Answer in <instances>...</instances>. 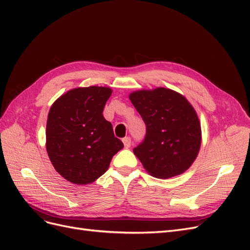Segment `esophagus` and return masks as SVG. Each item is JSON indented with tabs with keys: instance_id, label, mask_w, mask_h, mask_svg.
Returning <instances> with one entry per match:
<instances>
[{
	"instance_id": "34e87169",
	"label": "esophagus",
	"mask_w": 250,
	"mask_h": 250,
	"mask_svg": "<svg viewBox=\"0 0 250 250\" xmlns=\"http://www.w3.org/2000/svg\"><path fill=\"white\" fill-rule=\"evenodd\" d=\"M123 144L125 148H129L131 146V139L129 137H126L123 139Z\"/></svg>"
}]
</instances>
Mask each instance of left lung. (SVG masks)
<instances>
[{"instance_id":"obj_1","label":"left lung","mask_w":250,"mask_h":250,"mask_svg":"<svg viewBox=\"0 0 250 250\" xmlns=\"http://www.w3.org/2000/svg\"><path fill=\"white\" fill-rule=\"evenodd\" d=\"M129 99L146 125L145 138L133 149L144 168L157 178L176 176L190 168L199 152L201 128L186 98L158 87L133 92Z\"/></svg>"}]
</instances>
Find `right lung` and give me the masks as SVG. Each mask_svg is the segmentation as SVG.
I'll return each instance as SVG.
<instances>
[{
  "label": "right lung",
  "mask_w": 250,
  "mask_h": 250,
  "mask_svg": "<svg viewBox=\"0 0 250 250\" xmlns=\"http://www.w3.org/2000/svg\"><path fill=\"white\" fill-rule=\"evenodd\" d=\"M110 95L108 87L74 88L50 108L48 155L55 170L73 184L87 185L99 178L124 147L102 113Z\"/></svg>",
  "instance_id": "add662e5"
}]
</instances>
